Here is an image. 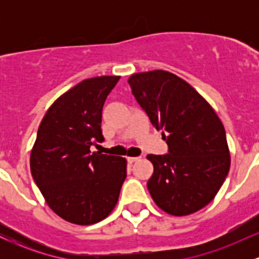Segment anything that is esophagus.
I'll list each match as a JSON object with an SVG mask.
<instances>
[{
  "instance_id": "1",
  "label": "esophagus",
  "mask_w": 259,
  "mask_h": 259,
  "mask_svg": "<svg viewBox=\"0 0 259 259\" xmlns=\"http://www.w3.org/2000/svg\"><path fill=\"white\" fill-rule=\"evenodd\" d=\"M139 160H140V156H129V158H127V161H129L130 164L135 163V161H139Z\"/></svg>"
}]
</instances>
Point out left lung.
I'll return each instance as SVG.
<instances>
[{
    "label": "left lung",
    "instance_id": "left-lung-1",
    "mask_svg": "<svg viewBox=\"0 0 259 259\" xmlns=\"http://www.w3.org/2000/svg\"><path fill=\"white\" fill-rule=\"evenodd\" d=\"M127 82L168 144V154L148 155L154 165L148 180L151 198L171 215L202 209L214 199L231 166L221 119L193 86L171 72H139Z\"/></svg>",
    "mask_w": 259,
    "mask_h": 259
}]
</instances>
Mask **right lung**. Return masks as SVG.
Returning <instances> with one entry per match:
<instances>
[{
  "instance_id": "obj_1",
  "label": "right lung",
  "mask_w": 259,
  "mask_h": 259,
  "mask_svg": "<svg viewBox=\"0 0 259 259\" xmlns=\"http://www.w3.org/2000/svg\"><path fill=\"white\" fill-rule=\"evenodd\" d=\"M119 79L81 81L50 106L38 126L31 174L49 207L70 223L89 226L105 219L126 178L125 158L90 151L104 142L103 106Z\"/></svg>"
}]
</instances>
